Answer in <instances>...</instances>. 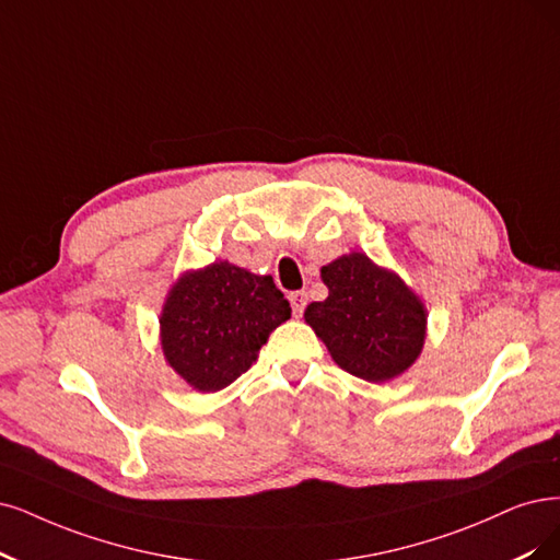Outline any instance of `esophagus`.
I'll use <instances>...</instances> for the list:
<instances>
[{"instance_id": "esophagus-1", "label": "esophagus", "mask_w": 560, "mask_h": 560, "mask_svg": "<svg viewBox=\"0 0 560 560\" xmlns=\"http://www.w3.org/2000/svg\"><path fill=\"white\" fill-rule=\"evenodd\" d=\"M288 300H291L293 314H295V316H302V314H304V306H306V293H304V291H293L291 295H288Z\"/></svg>"}]
</instances>
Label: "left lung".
<instances>
[{
	"instance_id": "8db88e82",
	"label": "left lung",
	"mask_w": 560,
	"mask_h": 560,
	"mask_svg": "<svg viewBox=\"0 0 560 560\" xmlns=\"http://www.w3.org/2000/svg\"><path fill=\"white\" fill-rule=\"evenodd\" d=\"M329 295L304 318L332 360L369 383L395 378L418 360L427 314L404 281L364 254L341 256L320 269Z\"/></svg>"
}]
</instances>
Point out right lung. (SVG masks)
Instances as JSON below:
<instances>
[{"mask_svg":"<svg viewBox=\"0 0 560 560\" xmlns=\"http://www.w3.org/2000/svg\"><path fill=\"white\" fill-rule=\"evenodd\" d=\"M291 318L272 277L214 262L177 281L161 316L165 360L202 392L237 381L254 364L269 332Z\"/></svg>","mask_w":560,"mask_h":560,"instance_id":"right-lung-1","label":"right lung"}]
</instances>
